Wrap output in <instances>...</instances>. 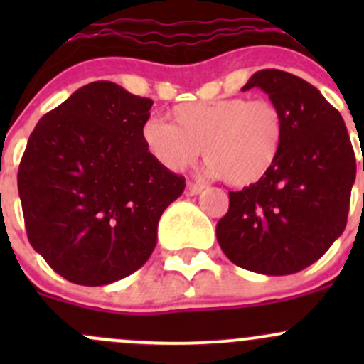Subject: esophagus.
<instances>
[{"mask_svg": "<svg viewBox=\"0 0 364 364\" xmlns=\"http://www.w3.org/2000/svg\"><path fill=\"white\" fill-rule=\"evenodd\" d=\"M203 192V186L200 185H196V183L188 181L186 183V188H185V193L188 197H193V196H199V193Z\"/></svg>", "mask_w": 364, "mask_h": 364, "instance_id": "esophagus-1", "label": "esophagus"}]
</instances>
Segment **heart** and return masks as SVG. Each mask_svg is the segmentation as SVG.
I'll use <instances>...</instances> for the list:
<instances>
[{"instance_id": "heart-1", "label": "heart", "mask_w": 364, "mask_h": 364, "mask_svg": "<svg viewBox=\"0 0 364 364\" xmlns=\"http://www.w3.org/2000/svg\"><path fill=\"white\" fill-rule=\"evenodd\" d=\"M172 123L142 124V144L160 165L181 172L203 153L205 174L243 188L262 181L280 159L285 117L269 100L230 97L186 102L171 111Z\"/></svg>"}]
</instances>
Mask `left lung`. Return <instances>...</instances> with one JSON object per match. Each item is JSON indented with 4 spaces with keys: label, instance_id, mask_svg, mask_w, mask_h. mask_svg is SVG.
<instances>
[{
    "label": "left lung",
    "instance_id": "left-lung-1",
    "mask_svg": "<svg viewBox=\"0 0 364 364\" xmlns=\"http://www.w3.org/2000/svg\"><path fill=\"white\" fill-rule=\"evenodd\" d=\"M252 87L284 114V148L262 181L229 192L216 240L236 266L282 277L321 259L345 230L355 156L343 117L310 82L267 68L243 91Z\"/></svg>",
    "mask_w": 364,
    "mask_h": 364
}]
</instances>
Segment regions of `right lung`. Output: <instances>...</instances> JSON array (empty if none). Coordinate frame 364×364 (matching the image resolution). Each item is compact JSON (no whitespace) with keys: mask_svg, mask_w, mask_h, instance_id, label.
<instances>
[{"mask_svg":"<svg viewBox=\"0 0 364 364\" xmlns=\"http://www.w3.org/2000/svg\"><path fill=\"white\" fill-rule=\"evenodd\" d=\"M151 105L98 80L47 112L29 135L17 174L26 232L72 284L107 285L144 266L161 213L185 190V178L142 144Z\"/></svg>","mask_w":364,"mask_h":364,"instance_id":"right-lung-1","label":"right lung"}]
</instances>
